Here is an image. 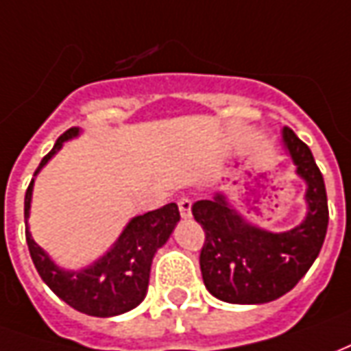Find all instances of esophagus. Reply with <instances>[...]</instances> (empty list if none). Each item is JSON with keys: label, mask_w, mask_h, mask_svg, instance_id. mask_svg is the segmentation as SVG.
Listing matches in <instances>:
<instances>
[{"label": "esophagus", "mask_w": 351, "mask_h": 351, "mask_svg": "<svg viewBox=\"0 0 351 351\" xmlns=\"http://www.w3.org/2000/svg\"><path fill=\"white\" fill-rule=\"evenodd\" d=\"M178 210H180V217L190 218L192 217V201L188 197H180L178 199Z\"/></svg>", "instance_id": "1"}]
</instances>
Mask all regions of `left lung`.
Wrapping results in <instances>:
<instances>
[{
    "mask_svg": "<svg viewBox=\"0 0 351 351\" xmlns=\"http://www.w3.org/2000/svg\"><path fill=\"white\" fill-rule=\"evenodd\" d=\"M281 144L306 184V217L287 232L256 226L234 209L226 193L195 201L193 218L205 230L199 266L210 295L230 304L271 302L289 293L317 258L329 224L327 192L312 150L289 127Z\"/></svg>",
    "mask_w": 351,
    "mask_h": 351,
    "instance_id": "1",
    "label": "left lung"
}]
</instances>
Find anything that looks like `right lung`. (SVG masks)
Here are the masks:
<instances>
[{"label":"right lung","mask_w":351,"mask_h":351,"mask_svg":"<svg viewBox=\"0 0 351 351\" xmlns=\"http://www.w3.org/2000/svg\"><path fill=\"white\" fill-rule=\"evenodd\" d=\"M82 129H68L53 150L41 159L38 175L41 169L56 156V152L64 146V142L80 136ZM34 178L26 190L24 197V220H26V241L30 249L34 266L41 279L60 300L72 306L77 312L95 315V317H114L125 312H131L144 300L150 283L152 261L158 249L167 243L173 230L180 220L176 203H169L158 210L133 217L123 232L119 234L114 245L102 256H99L89 266L77 269H66L58 266L49 252L39 247L30 234L28 218H30Z\"/></svg>","instance_id":"1"}]
</instances>
